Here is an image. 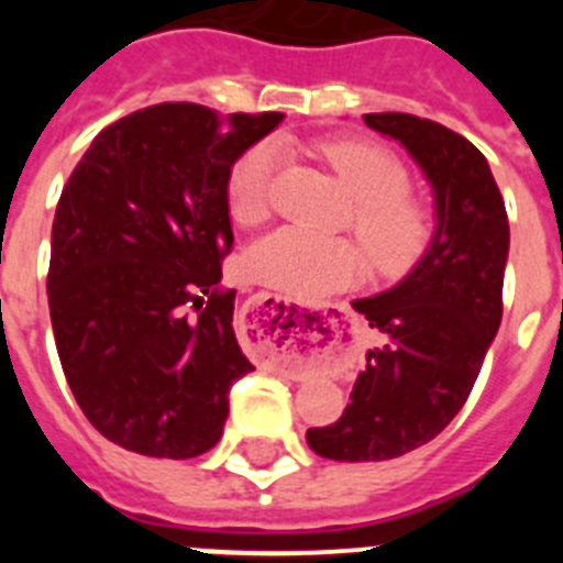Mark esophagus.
<instances>
[{
  "instance_id": "esophagus-1",
  "label": "esophagus",
  "mask_w": 563,
  "mask_h": 563,
  "mask_svg": "<svg viewBox=\"0 0 563 563\" xmlns=\"http://www.w3.org/2000/svg\"><path fill=\"white\" fill-rule=\"evenodd\" d=\"M258 298H267V296H258Z\"/></svg>"
}]
</instances>
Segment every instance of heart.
Here are the masks:
<instances>
[{
	"mask_svg": "<svg viewBox=\"0 0 563 563\" xmlns=\"http://www.w3.org/2000/svg\"><path fill=\"white\" fill-rule=\"evenodd\" d=\"M318 152L335 168L355 200L352 228L375 271L386 276L409 271L429 247L434 217L431 208L409 191L411 174L406 163L389 148L352 137L321 143ZM273 172L276 152L271 143H256L233 161L225 180V200L233 222L258 225L267 220ZM247 267L265 285L292 296L318 298L343 290L361 278L366 258L352 239L278 228L251 247Z\"/></svg>",
	"mask_w": 563,
	"mask_h": 563,
	"instance_id": "b5f03b06",
	"label": "heart"
}]
</instances>
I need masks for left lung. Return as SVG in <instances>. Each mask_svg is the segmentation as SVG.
Instances as JSON below:
<instances>
[{"label":"left lung","mask_w":563,"mask_h":563,"mask_svg":"<svg viewBox=\"0 0 563 563\" xmlns=\"http://www.w3.org/2000/svg\"><path fill=\"white\" fill-rule=\"evenodd\" d=\"M363 123L420 163L434 186L437 233L400 285L352 301L386 343L369 350L343 415L307 431L310 449L338 462L395 460L454 420L501 324L510 247L505 200L474 143L409 112H372Z\"/></svg>","instance_id":"left-lung-1"}]
</instances>
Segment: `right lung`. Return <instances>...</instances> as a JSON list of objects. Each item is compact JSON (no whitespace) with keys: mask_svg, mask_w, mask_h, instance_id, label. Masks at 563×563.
<instances>
[{"mask_svg":"<svg viewBox=\"0 0 563 563\" xmlns=\"http://www.w3.org/2000/svg\"><path fill=\"white\" fill-rule=\"evenodd\" d=\"M282 118L154 103L109 123L69 174L49 321L78 406L121 449L188 460L220 442L228 391L253 372L233 332L236 290H220L225 180Z\"/></svg>","mask_w":563,"mask_h":563,"instance_id":"add662e5","label":"right lung"}]
</instances>
